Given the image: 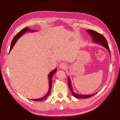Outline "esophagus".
Masks as SVG:
<instances>
[{
    "mask_svg": "<svg viewBox=\"0 0 120 120\" xmlns=\"http://www.w3.org/2000/svg\"><path fill=\"white\" fill-rule=\"evenodd\" d=\"M60 68L61 69H66L67 68V64L64 63H61L59 65Z\"/></svg>",
    "mask_w": 120,
    "mask_h": 120,
    "instance_id": "34e87169",
    "label": "esophagus"
}]
</instances>
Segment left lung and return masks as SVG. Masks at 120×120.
I'll list each match as a JSON object with an SVG mask.
<instances>
[{
	"label": "left lung",
	"instance_id": "left-lung-1",
	"mask_svg": "<svg viewBox=\"0 0 120 120\" xmlns=\"http://www.w3.org/2000/svg\"><path fill=\"white\" fill-rule=\"evenodd\" d=\"M86 31L88 32V33L90 34V35L92 37L93 41L96 43H99V44H100L101 45L103 46L104 48H106L108 50V51L109 52L110 56H111V53H110V49H109V47L108 43L107 41V40H106V38H105L102 34L98 33V32L94 31V30H86ZM68 85L69 88H70V90H71V94H72V95H73L76 98H78V99H86V98H90V97L94 96L97 93H96L95 94H92V95H80V94L75 93L74 92L73 89H72L71 85V79H70V78H69V77H68Z\"/></svg>",
	"mask_w": 120,
	"mask_h": 120
}]
</instances>
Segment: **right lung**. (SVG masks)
<instances>
[{
    "label": "right lung",
    "mask_w": 120,
    "mask_h": 120,
    "mask_svg": "<svg viewBox=\"0 0 120 120\" xmlns=\"http://www.w3.org/2000/svg\"><path fill=\"white\" fill-rule=\"evenodd\" d=\"M28 31H30V32H35L37 31V30H32L31 29L29 28L28 27H25L24 28L22 29V30L21 31H20L19 32L15 35V37H14V38H13L12 42H11V46H10V50H9V52L11 51V50L13 48V47L14 46V45L15 44V43L16 42V41H17V40L19 39L21 36H22L24 33ZM57 70V68H55L54 70L52 71L51 72H50L49 74V75H48V78H49V91L48 92V93L46 94V95L44 97H43L41 98H39V99H31V100L33 101H44L45 99H46L49 96V95L50 94V91H51V89H52V78L53 75H54V74L56 73V71Z\"/></svg>",
    "instance_id": "obj_1"
}]
</instances>
